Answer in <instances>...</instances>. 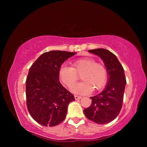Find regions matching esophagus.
<instances>
[{"label": "esophagus", "instance_id": "1", "mask_svg": "<svg viewBox=\"0 0 147 147\" xmlns=\"http://www.w3.org/2000/svg\"><path fill=\"white\" fill-rule=\"evenodd\" d=\"M82 97L78 95H74V98H75V100H79V99H80Z\"/></svg>", "mask_w": 147, "mask_h": 147}]
</instances>
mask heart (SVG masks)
<instances>
[{"mask_svg": "<svg viewBox=\"0 0 147 147\" xmlns=\"http://www.w3.org/2000/svg\"><path fill=\"white\" fill-rule=\"evenodd\" d=\"M60 80L68 88L73 85L81 75L82 82L76 84L71 88L74 93L85 94L91 93L94 89L99 90L106 83L108 72L106 67L96 63L92 58L77 59L72 63V67L62 65L58 71Z\"/></svg>", "mask_w": 147, "mask_h": 147, "instance_id": "1", "label": "heart"}]
</instances>
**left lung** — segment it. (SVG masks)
I'll return each instance as SVG.
<instances>
[{
    "mask_svg": "<svg viewBox=\"0 0 147 147\" xmlns=\"http://www.w3.org/2000/svg\"><path fill=\"white\" fill-rule=\"evenodd\" d=\"M102 59L108 72V79L106 88L100 93L91 97L92 102L84 109V115L97 124H106L114 120L123 106L126 80L123 66L115 54L104 49L89 50Z\"/></svg>",
    "mask_w": 147,
    "mask_h": 147,
    "instance_id": "obj_1",
    "label": "left lung"
}]
</instances>
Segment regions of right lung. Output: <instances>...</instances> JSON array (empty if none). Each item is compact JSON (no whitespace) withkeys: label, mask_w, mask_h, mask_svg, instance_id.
<instances>
[{"label":"right lung","mask_w":147,"mask_h":147,"mask_svg":"<svg viewBox=\"0 0 147 147\" xmlns=\"http://www.w3.org/2000/svg\"><path fill=\"white\" fill-rule=\"evenodd\" d=\"M76 53L52 51L45 53L32 64L26 80L27 108L39 124L54 126L66 117L69 104L74 96L59 81L61 64Z\"/></svg>","instance_id":"1"}]
</instances>
